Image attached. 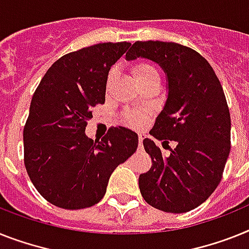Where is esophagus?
<instances>
[{"label":"esophagus","instance_id":"esophagus-1","mask_svg":"<svg viewBox=\"0 0 249 249\" xmlns=\"http://www.w3.org/2000/svg\"><path fill=\"white\" fill-rule=\"evenodd\" d=\"M138 139H139V145L142 147V144H143V139H144V134L138 135Z\"/></svg>","mask_w":249,"mask_h":249}]
</instances>
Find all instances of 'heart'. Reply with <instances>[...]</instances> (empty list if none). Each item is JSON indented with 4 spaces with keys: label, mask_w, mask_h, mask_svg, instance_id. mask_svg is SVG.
Segmentation results:
<instances>
[{
    "label": "heart",
    "mask_w": 249,
    "mask_h": 249,
    "mask_svg": "<svg viewBox=\"0 0 249 249\" xmlns=\"http://www.w3.org/2000/svg\"><path fill=\"white\" fill-rule=\"evenodd\" d=\"M131 74H133V77H134V79L139 86L148 82L150 79L160 78L156 67L153 64L148 63V62H138V63H135L134 66L131 67ZM114 78L115 71H110L107 81H106L107 87L111 85ZM148 119H149V114L145 111H129L124 115L125 124L131 126V128H143L144 125L148 123Z\"/></svg>",
    "instance_id": "heart-1"
}]
</instances>
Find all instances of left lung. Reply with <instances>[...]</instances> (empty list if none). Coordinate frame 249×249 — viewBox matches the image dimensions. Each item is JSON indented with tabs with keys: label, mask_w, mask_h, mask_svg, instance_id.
<instances>
[{
	"label": "left lung",
	"mask_w": 249,
	"mask_h": 249,
	"mask_svg": "<svg viewBox=\"0 0 249 249\" xmlns=\"http://www.w3.org/2000/svg\"><path fill=\"white\" fill-rule=\"evenodd\" d=\"M147 58L168 81L166 105L149 131L176 147L167 157L152 139L143 141L152 167L139 176L150 206L166 213L190 212L220 182L231 152V114L224 91L208 60L196 50L170 41H135L126 59Z\"/></svg>",
	"instance_id": "left-lung-1"
}]
</instances>
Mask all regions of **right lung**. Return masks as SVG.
Returning a JSON list of instances; mask_svg holds the SVG:
<instances>
[{"label": "right lung", "instance_id": "1", "mask_svg": "<svg viewBox=\"0 0 249 249\" xmlns=\"http://www.w3.org/2000/svg\"><path fill=\"white\" fill-rule=\"evenodd\" d=\"M130 45L100 43L66 54L35 89L24 126V163L37 192L58 208L97 204L115 168L137 150L130 129L112 126L95 141L85 133L92 108L105 102L108 71Z\"/></svg>", "mask_w": 249, "mask_h": 249}]
</instances>
